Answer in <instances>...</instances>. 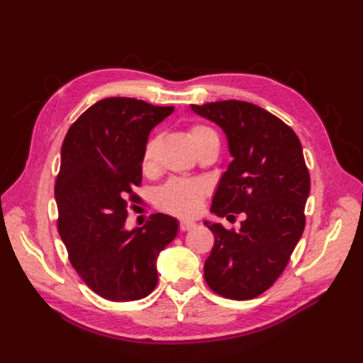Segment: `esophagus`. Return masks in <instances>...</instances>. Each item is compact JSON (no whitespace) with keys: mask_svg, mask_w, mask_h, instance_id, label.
<instances>
[{"mask_svg":"<svg viewBox=\"0 0 363 363\" xmlns=\"http://www.w3.org/2000/svg\"><path fill=\"white\" fill-rule=\"evenodd\" d=\"M195 223H192V221H180V230L182 232H189V230H192V228H195Z\"/></svg>","mask_w":363,"mask_h":363,"instance_id":"esophagus-1","label":"esophagus"}]
</instances>
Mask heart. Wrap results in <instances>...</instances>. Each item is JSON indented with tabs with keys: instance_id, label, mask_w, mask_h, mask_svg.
I'll list each match as a JSON object with an SVG mask.
<instances>
[{
	"instance_id": "heart-1",
	"label": "heart",
	"mask_w": 363,
	"mask_h": 363,
	"mask_svg": "<svg viewBox=\"0 0 363 363\" xmlns=\"http://www.w3.org/2000/svg\"><path fill=\"white\" fill-rule=\"evenodd\" d=\"M189 139L195 150L208 144H219L215 130L207 125H192L189 128ZM159 135L151 136L142 152V169L151 172L155 168V157L159 145ZM208 188L200 180H171L157 194V206L164 212L175 216L192 218L199 215Z\"/></svg>"
}]
</instances>
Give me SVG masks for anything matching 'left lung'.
Here are the masks:
<instances>
[{"label":"left lung","mask_w":363,"mask_h":363,"mask_svg":"<svg viewBox=\"0 0 363 363\" xmlns=\"http://www.w3.org/2000/svg\"><path fill=\"white\" fill-rule=\"evenodd\" d=\"M191 111L224 131L233 159L219 179L211 212L244 215L239 230L204 221L215 235L204 279L225 298L251 300L280 277L303 235L311 177L301 142L281 119L251 103L191 104Z\"/></svg>","instance_id":"left-lung-1"}]
</instances>
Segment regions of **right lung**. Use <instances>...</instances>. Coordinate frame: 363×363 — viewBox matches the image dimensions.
<instances>
[{"mask_svg":"<svg viewBox=\"0 0 363 363\" xmlns=\"http://www.w3.org/2000/svg\"><path fill=\"white\" fill-rule=\"evenodd\" d=\"M174 112L136 98L112 96L75 121L63 140L56 182L59 233L72 267L111 301L145 298L157 284V257L179 232L175 218L156 213L144 227H125L138 203L142 152L150 131Z\"/></svg>","mask_w":363,"mask_h":363,"instance_id":"right-lung-1","label":"right lung"}]
</instances>
